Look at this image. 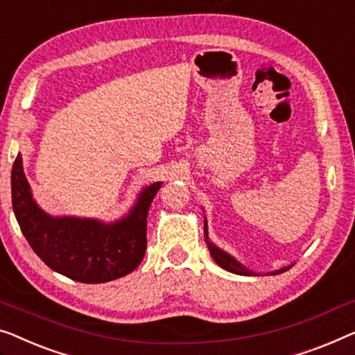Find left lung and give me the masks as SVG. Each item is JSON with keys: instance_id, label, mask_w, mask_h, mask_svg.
Instances as JSON below:
<instances>
[{"instance_id": "8db88e82", "label": "left lung", "mask_w": 355, "mask_h": 355, "mask_svg": "<svg viewBox=\"0 0 355 355\" xmlns=\"http://www.w3.org/2000/svg\"><path fill=\"white\" fill-rule=\"evenodd\" d=\"M205 234H207V220H205ZM208 250H209V253H211L213 259L220 267H223V269L232 272V274H237V275H248V277L250 275H256L254 272L248 270V269H246V267H243L240 263H237V261H235L232 256H229L227 253H224V251H220L219 248H216V246L211 243V241H208ZM285 270H288V267H285V269H280V270H277V272H272V274H282V272H285Z\"/></svg>"}]
</instances>
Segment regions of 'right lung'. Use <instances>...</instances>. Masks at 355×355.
Wrapping results in <instances>:
<instances>
[{
	"mask_svg": "<svg viewBox=\"0 0 355 355\" xmlns=\"http://www.w3.org/2000/svg\"><path fill=\"white\" fill-rule=\"evenodd\" d=\"M160 186L155 182L144 189L125 219L105 225L41 211L32 200L20 153L11 176L14 214L30 246L46 266L81 284L120 279L141 264L147 248V213Z\"/></svg>",
	"mask_w": 355,
	"mask_h": 355,
	"instance_id": "right-lung-1",
	"label": "right lung"
}]
</instances>
